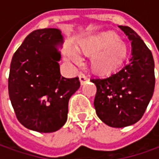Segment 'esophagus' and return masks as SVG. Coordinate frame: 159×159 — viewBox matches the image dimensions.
Here are the masks:
<instances>
[{"label": "esophagus", "mask_w": 159, "mask_h": 159, "mask_svg": "<svg viewBox=\"0 0 159 159\" xmlns=\"http://www.w3.org/2000/svg\"><path fill=\"white\" fill-rule=\"evenodd\" d=\"M79 80H80L81 84L83 85V84H84L86 82H88L89 78H88V76H87V75H85L84 74L81 73V74L79 75Z\"/></svg>", "instance_id": "1"}]
</instances>
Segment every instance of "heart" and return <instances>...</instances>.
Returning a JSON list of instances; mask_svg holds the SVG:
<instances>
[{"label": "heart", "mask_w": 159, "mask_h": 159, "mask_svg": "<svg viewBox=\"0 0 159 159\" xmlns=\"http://www.w3.org/2000/svg\"><path fill=\"white\" fill-rule=\"evenodd\" d=\"M80 50L85 54H92V66L97 71L108 73L116 69L127 55V47L119 36L112 31H104L83 39L79 41ZM69 56L78 61L79 56L71 51Z\"/></svg>", "instance_id": "b5f03b06"}]
</instances>
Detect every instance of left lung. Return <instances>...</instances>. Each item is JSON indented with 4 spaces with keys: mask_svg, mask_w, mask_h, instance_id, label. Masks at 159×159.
I'll return each mask as SVG.
<instances>
[{
    "mask_svg": "<svg viewBox=\"0 0 159 159\" xmlns=\"http://www.w3.org/2000/svg\"><path fill=\"white\" fill-rule=\"evenodd\" d=\"M119 28L131 41V57L117 71L90 80L97 87L94 107L98 117L112 128L136 123L143 117L155 88L151 50L129 26Z\"/></svg>",
    "mask_w": 159,
    "mask_h": 159,
    "instance_id": "left-lung-1",
    "label": "left lung"
}]
</instances>
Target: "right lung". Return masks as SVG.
I'll list each match as a JSON object with an SVG mask.
<instances>
[{
    "label": "right lung",
    "mask_w": 159,
    "mask_h": 159,
    "mask_svg": "<svg viewBox=\"0 0 159 159\" xmlns=\"http://www.w3.org/2000/svg\"><path fill=\"white\" fill-rule=\"evenodd\" d=\"M62 44L60 30H36L12 57L8 95L17 120L28 129L52 133L67 121L69 100L79 89L80 81L61 75L58 47Z\"/></svg>",
    "instance_id": "obj_1"
}]
</instances>
